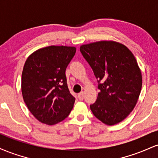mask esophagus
Here are the masks:
<instances>
[{"label":"esophagus","instance_id":"1","mask_svg":"<svg viewBox=\"0 0 158 158\" xmlns=\"http://www.w3.org/2000/svg\"><path fill=\"white\" fill-rule=\"evenodd\" d=\"M78 98H79V100H83L84 99V92H81L78 94Z\"/></svg>","mask_w":158,"mask_h":158}]
</instances>
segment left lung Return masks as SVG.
I'll return each instance as SVG.
<instances>
[{
    "instance_id": "left-lung-1",
    "label": "left lung",
    "mask_w": 158,
    "mask_h": 158,
    "mask_svg": "<svg viewBox=\"0 0 158 158\" xmlns=\"http://www.w3.org/2000/svg\"><path fill=\"white\" fill-rule=\"evenodd\" d=\"M80 52L91 67L99 90L90 110L105 124L119 123L134 109L142 88L135 57L125 45L115 41L81 45Z\"/></svg>"
}]
</instances>
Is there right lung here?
<instances>
[{"label": "right lung", "mask_w": 158, "mask_h": 158, "mask_svg": "<svg viewBox=\"0 0 158 158\" xmlns=\"http://www.w3.org/2000/svg\"><path fill=\"white\" fill-rule=\"evenodd\" d=\"M76 48L49 46L27 58L21 76L24 102L41 123L54 125L68 117L75 97L68 89L65 70Z\"/></svg>", "instance_id": "add662e5"}]
</instances>
